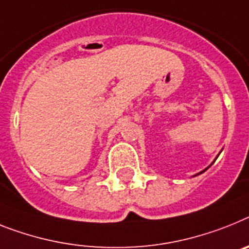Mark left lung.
<instances>
[{"instance_id":"8db88e82","label":"left lung","mask_w":249,"mask_h":249,"mask_svg":"<svg viewBox=\"0 0 249 249\" xmlns=\"http://www.w3.org/2000/svg\"><path fill=\"white\" fill-rule=\"evenodd\" d=\"M218 157H219V156H218ZM215 160H216V158H215ZM215 160H214V162H215ZM214 162H213V163H214ZM213 163H212V164H213ZM212 164H210V166H212ZM210 166H209V167H210ZM209 167H206L205 170H204V171H201V172H199V173H197V175H201V173H202V172H205V171H206V170H208ZM197 175H195V176H197Z\"/></svg>"}]
</instances>
